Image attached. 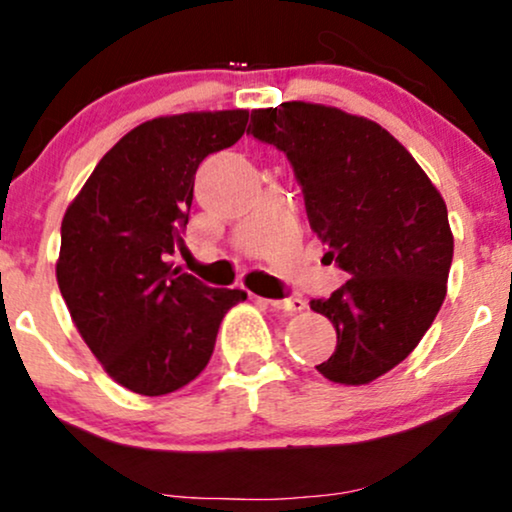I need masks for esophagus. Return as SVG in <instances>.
I'll list each match as a JSON object with an SVG mask.
<instances>
[{"label": "esophagus", "instance_id": "obj_1", "mask_svg": "<svg viewBox=\"0 0 512 512\" xmlns=\"http://www.w3.org/2000/svg\"><path fill=\"white\" fill-rule=\"evenodd\" d=\"M269 305L274 307V310L279 312H300L305 310V300L303 298H283V300H267Z\"/></svg>", "mask_w": 512, "mask_h": 512}]
</instances>
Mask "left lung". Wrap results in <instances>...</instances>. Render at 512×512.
Instances as JSON below:
<instances>
[{
    "instance_id": "1",
    "label": "left lung",
    "mask_w": 512,
    "mask_h": 512,
    "mask_svg": "<svg viewBox=\"0 0 512 512\" xmlns=\"http://www.w3.org/2000/svg\"><path fill=\"white\" fill-rule=\"evenodd\" d=\"M248 133L288 157L326 260L350 279L310 307L329 317V381L369 384L403 362L446 298L453 233L422 166L379 123L307 102L255 109Z\"/></svg>"
}]
</instances>
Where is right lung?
I'll use <instances>...</instances> for the list:
<instances>
[{"label":"right lung","mask_w":512,"mask_h":512,"mask_svg":"<svg viewBox=\"0 0 512 512\" xmlns=\"http://www.w3.org/2000/svg\"><path fill=\"white\" fill-rule=\"evenodd\" d=\"M248 112H190L140 123L100 159L61 221L59 291L107 374L140 396L190 384L221 319L248 298L174 267L195 171L238 143Z\"/></svg>","instance_id":"right-lung-1"}]
</instances>
